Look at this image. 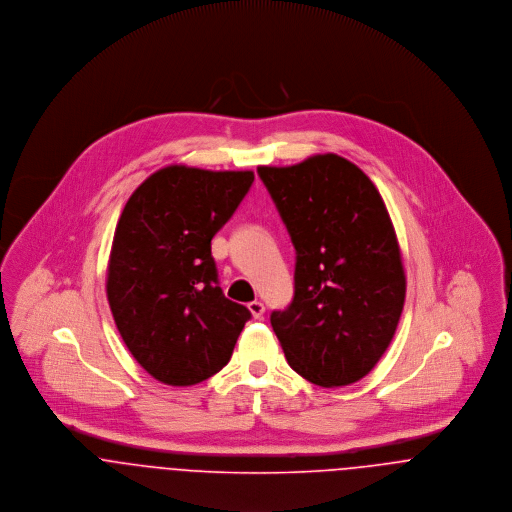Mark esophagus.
Returning <instances> with one entry per match:
<instances>
[{
  "label": "esophagus",
  "instance_id": "1",
  "mask_svg": "<svg viewBox=\"0 0 512 512\" xmlns=\"http://www.w3.org/2000/svg\"><path fill=\"white\" fill-rule=\"evenodd\" d=\"M249 312L253 314L255 320H261L265 314V304L261 300H253V302H249Z\"/></svg>",
  "mask_w": 512,
  "mask_h": 512
}]
</instances>
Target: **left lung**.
I'll list each match as a JSON object with an SVG mask.
<instances>
[{"label":"left lung","instance_id":"left-lung-1","mask_svg":"<svg viewBox=\"0 0 512 512\" xmlns=\"http://www.w3.org/2000/svg\"><path fill=\"white\" fill-rule=\"evenodd\" d=\"M257 172L296 249L294 298L271 314L286 361L314 385H351L383 357L404 306L387 206L369 176L334 153Z\"/></svg>","mask_w":512,"mask_h":512}]
</instances>
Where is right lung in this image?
Returning a JSON list of instances; mask_svg holds the SVG:
<instances>
[{
	"mask_svg": "<svg viewBox=\"0 0 512 512\" xmlns=\"http://www.w3.org/2000/svg\"><path fill=\"white\" fill-rule=\"evenodd\" d=\"M255 174L171 165L127 200L108 263V302L135 361L157 381L188 387L228 365L251 312L224 296L212 237Z\"/></svg>",
	"mask_w": 512,
	"mask_h": 512,
	"instance_id": "1",
	"label": "right lung"
}]
</instances>
